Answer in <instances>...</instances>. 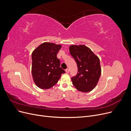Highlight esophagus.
I'll use <instances>...</instances> for the list:
<instances>
[{
    "mask_svg": "<svg viewBox=\"0 0 131 131\" xmlns=\"http://www.w3.org/2000/svg\"><path fill=\"white\" fill-rule=\"evenodd\" d=\"M65 72L67 73H68L70 72V70L68 69V68H67V69L65 70Z\"/></svg>",
    "mask_w": 131,
    "mask_h": 131,
    "instance_id": "1",
    "label": "esophagus"
}]
</instances>
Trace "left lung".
I'll return each mask as SVG.
<instances>
[{"instance_id": "obj_1", "label": "left lung", "mask_w": 131, "mask_h": 131, "mask_svg": "<svg viewBox=\"0 0 131 131\" xmlns=\"http://www.w3.org/2000/svg\"><path fill=\"white\" fill-rule=\"evenodd\" d=\"M69 49L78 68L77 75L71 78L73 84L81 92L92 91L97 85L101 73L99 57L84 45H72Z\"/></svg>"}]
</instances>
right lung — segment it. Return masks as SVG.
Returning a JSON list of instances; mask_svg holds the SVG:
<instances>
[{
  "label": "right lung",
  "instance_id": "right-lung-1",
  "mask_svg": "<svg viewBox=\"0 0 131 131\" xmlns=\"http://www.w3.org/2000/svg\"><path fill=\"white\" fill-rule=\"evenodd\" d=\"M60 45L44 42L32 53V75L36 85L41 89H50L56 84L65 71L60 67L57 54Z\"/></svg>",
  "mask_w": 131,
  "mask_h": 131
}]
</instances>
